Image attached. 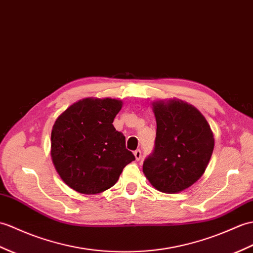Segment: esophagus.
Returning a JSON list of instances; mask_svg holds the SVG:
<instances>
[{"label":"esophagus","instance_id":"obj_1","mask_svg":"<svg viewBox=\"0 0 253 253\" xmlns=\"http://www.w3.org/2000/svg\"><path fill=\"white\" fill-rule=\"evenodd\" d=\"M133 155H134V157H136L137 161H140L141 160V156H142V155H141V151L140 150L134 151L133 152Z\"/></svg>","mask_w":253,"mask_h":253}]
</instances>
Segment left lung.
<instances>
[{
	"instance_id": "left-lung-1",
	"label": "left lung",
	"mask_w": 253,
	"mask_h": 253,
	"mask_svg": "<svg viewBox=\"0 0 253 253\" xmlns=\"http://www.w3.org/2000/svg\"><path fill=\"white\" fill-rule=\"evenodd\" d=\"M152 109L155 148L143 163V173L156 190L179 193L204 174L214 148L213 133L204 115L182 100H160Z\"/></svg>"
}]
</instances>
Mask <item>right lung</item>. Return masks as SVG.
Returning a JSON list of instances; mask_svg holds the SVG:
<instances>
[{"label": "right lung", "instance_id": "obj_1", "mask_svg": "<svg viewBox=\"0 0 253 253\" xmlns=\"http://www.w3.org/2000/svg\"><path fill=\"white\" fill-rule=\"evenodd\" d=\"M122 100L85 98L57 117L51 130L50 155L62 181L81 194L112 187L134 156L125 136L113 126Z\"/></svg>", "mask_w": 253, "mask_h": 253}]
</instances>
